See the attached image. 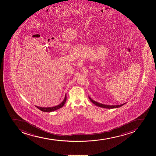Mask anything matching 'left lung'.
I'll return each instance as SVG.
<instances>
[{"mask_svg": "<svg viewBox=\"0 0 156 156\" xmlns=\"http://www.w3.org/2000/svg\"><path fill=\"white\" fill-rule=\"evenodd\" d=\"M89 100H90L93 103V104H94L95 105H97V106H98V107H101V108H119V107H121L122 105H124V104H126V103H124V104H122V105H104V104H100V103H98V102H96L95 101H94V100H92L90 98H89Z\"/></svg>", "mask_w": 156, "mask_h": 156, "instance_id": "obj_1", "label": "left lung"}]
</instances>
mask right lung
<instances>
[{"mask_svg":"<svg viewBox=\"0 0 156 156\" xmlns=\"http://www.w3.org/2000/svg\"><path fill=\"white\" fill-rule=\"evenodd\" d=\"M66 100H67V97H66V94L65 98L64 101H62V103L59 104V105H57V106L51 107V108H41V107H37V106H36V107L38 109L41 110V111L45 112H51L54 111L58 110V108H61L62 107H63L65 104Z\"/></svg>","mask_w":156,"mask_h":156,"instance_id":"obj_1","label":"right lung"}]
</instances>
